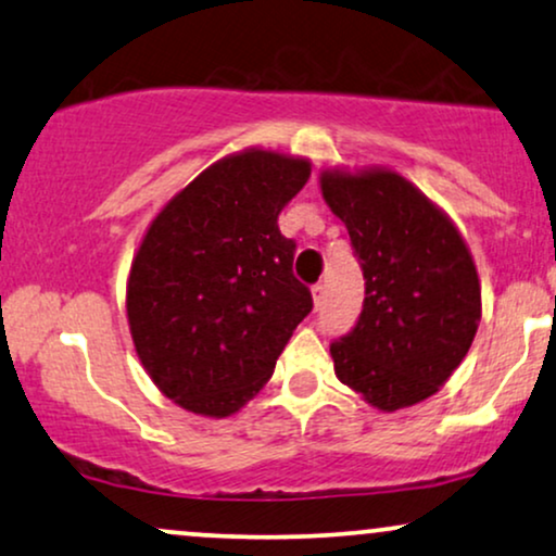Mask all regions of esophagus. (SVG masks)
<instances>
[{
    "mask_svg": "<svg viewBox=\"0 0 556 556\" xmlns=\"http://www.w3.org/2000/svg\"><path fill=\"white\" fill-rule=\"evenodd\" d=\"M323 298H326V285H323V282L313 285V302H315V307L323 305Z\"/></svg>",
    "mask_w": 556,
    "mask_h": 556,
    "instance_id": "obj_1",
    "label": "esophagus"
}]
</instances>
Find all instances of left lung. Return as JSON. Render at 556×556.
Masks as SVG:
<instances>
[{
    "label": "left lung",
    "instance_id": "obj_1",
    "mask_svg": "<svg viewBox=\"0 0 556 556\" xmlns=\"http://www.w3.org/2000/svg\"><path fill=\"white\" fill-rule=\"evenodd\" d=\"M320 189L364 274L359 320L330 343L336 377L379 410L416 405L472 346V256L454 223L395 172H326Z\"/></svg>",
    "mask_w": 556,
    "mask_h": 556
}]
</instances>
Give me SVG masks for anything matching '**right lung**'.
Masks as SVG:
<instances>
[{"label": "right lung", "instance_id": "right-lung-1", "mask_svg": "<svg viewBox=\"0 0 556 556\" xmlns=\"http://www.w3.org/2000/svg\"><path fill=\"white\" fill-rule=\"evenodd\" d=\"M311 177L305 159L245 151L217 161L151 223L128 282L136 351L187 410L226 418L269 382L313 294L277 217Z\"/></svg>", "mask_w": 556, "mask_h": 556}]
</instances>
